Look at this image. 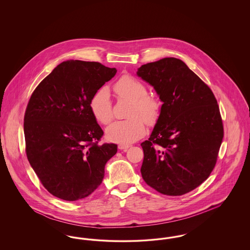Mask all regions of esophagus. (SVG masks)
<instances>
[{
	"label": "esophagus",
	"instance_id": "obj_1",
	"mask_svg": "<svg viewBox=\"0 0 250 250\" xmlns=\"http://www.w3.org/2000/svg\"><path fill=\"white\" fill-rule=\"evenodd\" d=\"M129 147H130V145H127V144H119L118 145V148H119L120 150H124V151H125Z\"/></svg>",
	"mask_w": 250,
	"mask_h": 250
}]
</instances>
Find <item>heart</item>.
<instances>
[{
	"mask_svg": "<svg viewBox=\"0 0 250 250\" xmlns=\"http://www.w3.org/2000/svg\"><path fill=\"white\" fill-rule=\"evenodd\" d=\"M113 91L121 98L131 101L128 111L129 119L112 123L106 130L107 140L121 144H129L143 138L145 123L153 125L160 114V102L147 95V89L139 80L131 76H123L114 85ZM92 113L102 125H107L112 119V108L107 89H101L90 103Z\"/></svg>",
	"mask_w": 250,
	"mask_h": 250,
	"instance_id": "b5f03b06",
	"label": "heart"
}]
</instances>
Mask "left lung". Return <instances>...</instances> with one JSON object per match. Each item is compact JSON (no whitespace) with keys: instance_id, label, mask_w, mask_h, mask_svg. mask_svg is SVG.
Instances as JSON below:
<instances>
[{"instance_id":"8db88e82","label":"left lung","mask_w":250,"mask_h":250,"mask_svg":"<svg viewBox=\"0 0 250 250\" xmlns=\"http://www.w3.org/2000/svg\"><path fill=\"white\" fill-rule=\"evenodd\" d=\"M137 76L163 103L148 141L141 172L145 183L168 196L195 189L209 177L223 139V125L211 89L182 60L143 64Z\"/></svg>"}]
</instances>
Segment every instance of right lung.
Here are the masks:
<instances>
[{
  "mask_svg": "<svg viewBox=\"0 0 250 250\" xmlns=\"http://www.w3.org/2000/svg\"><path fill=\"white\" fill-rule=\"evenodd\" d=\"M96 62L68 60L57 65L34 91L24 116L27 158L53 196L75 202L100 186L113 143L98 144L103 130L90 103L116 74Z\"/></svg>",
  "mask_w": 250,
  "mask_h": 250,
  "instance_id": "add662e5",
  "label": "right lung"
}]
</instances>
